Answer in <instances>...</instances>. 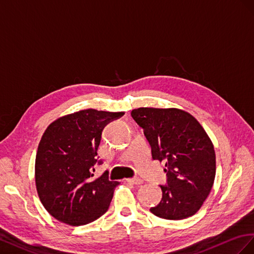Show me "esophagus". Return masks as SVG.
I'll list each match as a JSON object with an SVG mask.
<instances>
[{
  "label": "esophagus",
  "instance_id": "1",
  "mask_svg": "<svg viewBox=\"0 0 254 254\" xmlns=\"http://www.w3.org/2000/svg\"><path fill=\"white\" fill-rule=\"evenodd\" d=\"M127 182L131 183V184H135V185H140L143 183V181L139 178H133V179H127Z\"/></svg>",
  "mask_w": 254,
  "mask_h": 254
}]
</instances>
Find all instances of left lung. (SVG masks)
I'll list each match as a JSON object with an SVG mask.
<instances>
[{
    "label": "left lung",
    "instance_id": "1",
    "mask_svg": "<svg viewBox=\"0 0 254 254\" xmlns=\"http://www.w3.org/2000/svg\"><path fill=\"white\" fill-rule=\"evenodd\" d=\"M132 118L149 141L152 158L165 162L167 184L150 212L159 218L181 220L197 213L211 191L216 173L214 146L190 114L178 108L140 107Z\"/></svg>",
    "mask_w": 254,
    "mask_h": 254
}]
</instances>
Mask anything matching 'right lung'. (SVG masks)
Here are the masks:
<instances>
[{
	"instance_id": "1",
	"label": "right lung",
	"mask_w": 254,
	"mask_h": 254,
	"mask_svg": "<svg viewBox=\"0 0 254 254\" xmlns=\"http://www.w3.org/2000/svg\"><path fill=\"white\" fill-rule=\"evenodd\" d=\"M125 113L89 110L55 120L43 133L35 162L36 188L42 205L70 226L95 221L110 207L114 188L108 171L93 179L103 128Z\"/></svg>"
}]
</instances>
